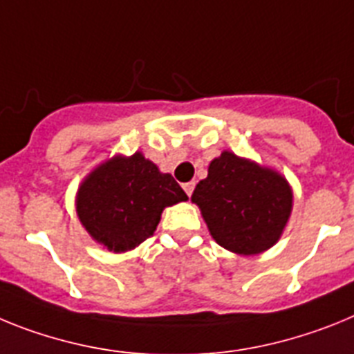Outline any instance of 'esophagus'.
Masks as SVG:
<instances>
[{
  "label": "esophagus",
  "instance_id": "esophagus-1",
  "mask_svg": "<svg viewBox=\"0 0 354 354\" xmlns=\"http://www.w3.org/2000/svg\"><path fill=\"white\" fill-rule=\"evenodd\" d=\"M194 181H189V183H185V185H183V190H185L187 192V196H192V192H194Z\"/></svg>",
  "mask_w": 354,
  "mask_h": 354
}]
</instances>
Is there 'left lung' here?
Wrapping results in <instances>:
<instances>
[{
  "label": "left lung",
  "instance_id": "left-lung-1",
  "mask_svg": "<svg viewBox=\"0 0 354 354\" xmlns=\"http://www.w3.org/2000/svg\"><path fill=\"white\" fill-rule=\"evenodd\" d=\"M190 199L217 244L236 254H258L279 241L294 196L279 173L223 151Z\"/></svg>",
  "mask_w": 354,
  "mask_h": 354
}]
</instances>
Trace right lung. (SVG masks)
<instances>
[{
	"mask_svg": "<svg viewBox=\"0 0 354 354\" xmlns=\"http://www.w3.org/2000/svg\"><path fill=\"white\" fill-rule=\"evenodd\" d=\"M187 199L171 174L137 151L106 160L82 181L76 214L94 241L124 253L155 233L165 207Z\"/></svg>",
	"mask_w": 354,
	"mask_h": 354,
	"instance_id": "1",
	"label": "right lung"
}]
</instances>
